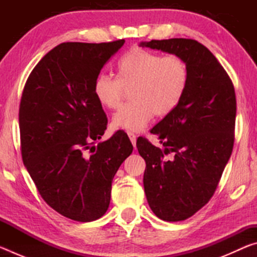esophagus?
Wrapping results in <instances>:
<instances>
[{"instance_id":"1","label":"esophagus","mask_w":257,"mask_h":257,"mask_svg":"<svg viewBox=\"0 0 257 257\" xmlns=\"http://www.w3.org/2000/svg\"><path fill=\"white\" fill-rule=\"evenodd\" d=\"M127 134H128V136H129V138H130V142L133 143V145L136 146V139H137L136 135H135V134L132 133V132H128Z\"/></svg>"}]
</instances>
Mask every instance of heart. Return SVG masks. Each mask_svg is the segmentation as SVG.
Listing matches in <instances>:
<instances>
[{"mask_svg": "<svg viewBox=\"0 0 257 257\" xmlns=\"http://www.w3.org/2000/svg\"><path fill=\"white\" fill-rule=\"evenodd\" d=\"M118 78L101 73L95 78L93 94L98 104L116 110L130 89V102L113 115L114 128L138 132L153 115L167 116L184 98L189 84V68L178 54L134 47L116 63Z\"/></svg>", "mask_w": 257, "mask_h": 257, "instance_id": "heart-1", "label": "heart"}]
</instances>
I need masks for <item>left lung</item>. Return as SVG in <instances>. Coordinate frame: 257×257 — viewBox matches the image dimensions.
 I'll use <instances>...</instances> for the list:
<instances>
[{
	"label": "left lung",
	"mask_w": 257,
	"mask_h": 257,
	"mask_svg": "<svg viewBox=\"0 0 257 257\" xmlns=\"http://www.w3.org/2000/svg\"><path fill=\"white\" fill-rule=\"evenodd\" d=\"M141 46L180 55L189 68L182 101L151 130L164 150L143 137L136 144L146 162L144 189L151 210L161 220L177 222L201 210L219 185L232 153L236 94L227 71L197 41L152 40Z\"/></svg>",
	"instance_id": "left-lung-1"
}]
</instances>
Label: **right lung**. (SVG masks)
I'll return each mask as SVG.
<instances>
[{
    "instance_id": "1",
    "label": "right lung",
    "mask_w": 257,
    "mask_h": 257,
    "mask_svg": "<svg viewBox=\"0 0 257 257\" xmlns=\"http://www.w3.org/2000/svg\"><path fill=\"white\" fill-rule=\"evenodd\" d=\"M124 40L62 43L30 72L19 107L21 155L42 198L68 219L105 214L113 177L133 153L124 133L101 139L107 118L93 84Z\"/></svg>"
}]
</instances>
